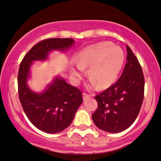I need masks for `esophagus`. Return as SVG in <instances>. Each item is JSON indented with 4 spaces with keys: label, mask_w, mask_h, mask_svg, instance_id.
I'll return each mask as SVG.
<instances>
[{
    "label": "esophagus",
    "mask_w": 161,
    "mask_h": 161,
    "mask_svg": "<svg viewBox=\"0 0 161 161\" xmlns=\"http://www.w3.org/2000/svg\"><path fill=\"white\" fill-rule=\"evenodd\" d=\"M90 96H91V95H90V94L86 93V92H83V99H84V100H86L89 99Z\"/></svg>",
    "instance_id": "34e87169"
}]
</instances>
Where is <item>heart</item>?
I'll return each instance as SVG.
<instances>
[{"label":"heart","instance_id":"heart-1","mask_svg":"<svg viewBox=\"0 0 161 161\" xmlns=\"http://www.w3.org/2000/svg\"><path fill=\"white\" fill-rule=\"evenodd\" d=\"M125 60V55L120 47L110 42H101L83 49L77 54L75 68L71 72L76 80L89 68L88 77L90 86L104 90L116 81Z\"/></svg>","mask_w":161,"mask_h":161}]
</instances>
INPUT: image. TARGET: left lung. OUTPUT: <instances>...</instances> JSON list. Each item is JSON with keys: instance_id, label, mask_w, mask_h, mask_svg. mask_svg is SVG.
<instances>
[{"instance_id": "1", "label": "left lung", "mask_w": 161, "mask_h": 161, "mask_svg": "<svg viewBox=\"0 0 161 161\" xmlns=\"http://www.w3.org/2000/svg\"><path fill=\"white\" fill-rule=\"evenodd\" d=\"M126 62L121 76L95 96L98 107L92 114L95 125L108 133H120L136 119L144 99L145 78L139 60L126 46Z\"/></svg>"}]
</instances>
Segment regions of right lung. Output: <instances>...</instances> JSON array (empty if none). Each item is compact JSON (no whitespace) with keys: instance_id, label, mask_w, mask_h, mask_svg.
I'll return each mask as SVG.
<instances>
[{"instance_id":"right-lung-1","label":"right lung","mask_w":161,"mask_h":161,"mask_svg":"<svg viewBox=\"0 0 161 161\" xmlns=\"http://www.w3.org/2000/svg\"><path fill=\"white\" fill-rule=\"evenodd\" d=\"M74 43L71 38H48L40 41L22 58L18 73V92L21 105L35 127L47 133H57L72 122L83 102L82 92L56 77L44 92L36 93L26 84L32 62L45 60L54 50L64 51Z\"/></svg>"}]
</instances>
